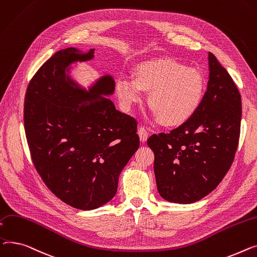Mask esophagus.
I'll use <instances>...</instances> for the list:
<instances>
[{
  "label": "esophagus",
  "mask_w": 257,
  "mask_h": 257,
  "mask_svg": "<svg viewBox=\"0 0 257 257\" xmlns=\"http://www.w3.org/2000/svg\"><path fill=\"white\" fill-rule=\"evenodd\" d=\"M138 135H139V138H140L141 142H145L148 138V132L144 127H139Z\"/></svg>",
  "instance_id": "34e87169"
}]
</instances>
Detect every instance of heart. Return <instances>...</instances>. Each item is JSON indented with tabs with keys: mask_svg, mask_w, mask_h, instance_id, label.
<instances>
[{
	"mask_svg": "<svg viewBox=\"0 0 257 257\" xmlns=\"http://www.w3.org/2000/svg\"><path fill=\"white\" fill-rule=\"evenodd\" d=\"M116 93L121 107L128 110L149 92L147 103L160 123L177 126L196 113L205 95L206 84L196 68L170 58H161L138 64L134 78L120 75Z\"/></svg>",
	"mask_w": 257,
	"mask_h": 257,
	"instance_id": "b5f03b06",
	"label": "heart"
}]
</instances>
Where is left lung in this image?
Instances as JSON below:
<instances>
[{"mask_svg": "<svg viewBox=\"0 0 257 257\" xmlns=\"http://www.w3.org/2000/svg\"><path fill=\"white\" fill-rule=\"evenodd\" d=\"M209 79L199 109L170 133L153 135L155 175L162 197L174 203L202 199L222 182L239 139L242 99L233 80L208 53Z\"/></svg>", "mask_w": 257, "mask_h": 257, "instance_id": "1", "label": "left lung"}]
</instances>
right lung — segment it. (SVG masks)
I'll return each mask as SVG.
<instances>
[{"instance_id": "add662e5", "label": "right lung", "mask_w": 257, "mask_h": 257, "mask_svg": "<svg viewBox=\"0 0 257 257\" xmlns=\"http://www.w3.org/2000/svg\"><path fill=\"white\" fill-rule=\"evenodd\" d=\"M93 57L94 49L55 53L30 81L24 107L27 141L43 183L83 210L114 197L119 175L140 145L137 121L104 97L114 93L111 75L88 90L70 79L72 63Z\"/></svg>"}]
</instances>
